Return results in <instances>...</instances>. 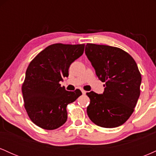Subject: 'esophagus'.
Masks as SVG:
<instances>
[{"instance_id":"obj_1","label":"esophagus","mask_w":156,"mask_h":156,"mask_svg":"<svg viewBox=\"0 0 156 156\" xmlns=\"http://www.w3.org/2000/svg\"><path fill=\"white\" fill-rule=\"evenodd\" d=\"M81 92H82V94H85L86 93H87V92H86V91H84L83 89H81Z\"/></svg>"}]
</instances>
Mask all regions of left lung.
Returning a JSON list of instances; mask_svg holds the SVG:
<instances>
[{
  "label": "left lung",
  "instance_id": "8db88e82",
  "mask_svg": "<svg viewBox=\"0 0 156 156\" xmlns=\"http://www.w3.org/2000/svg\"><path fill=\"white\" fill-rule=\"evenodd\" d=\"M85 53L105 82L102 94L87 92L90 103L87 109L89 119L103 128L120 126L133 114L140 95L141 73L130 54L119 48L87 43Z\"/></svg>",
  "mask_w": 156,
  "mask_h": 156
}]
</instances>
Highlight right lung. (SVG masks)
Masks as SVG:
<instances>
[{
  "mask_svg": "<svg viewBox=\"0 0 156 156\" xmlns=\"http://www.w3.org/2000/svg\"><path fill=\"white\" fill-rule=\"evenodd\" d=\"M84 47V44H53L30 62L22 92L27 114L37 126L54 130L67 121V105L82 93L79 89L67 91L59 82L69 76V66L82 55Z\"/></svg>",
  "mask_w": 156,
  "mask_h": 156,
  "instance_id": "1",
  "label": "right lung"
}]
</instances>
